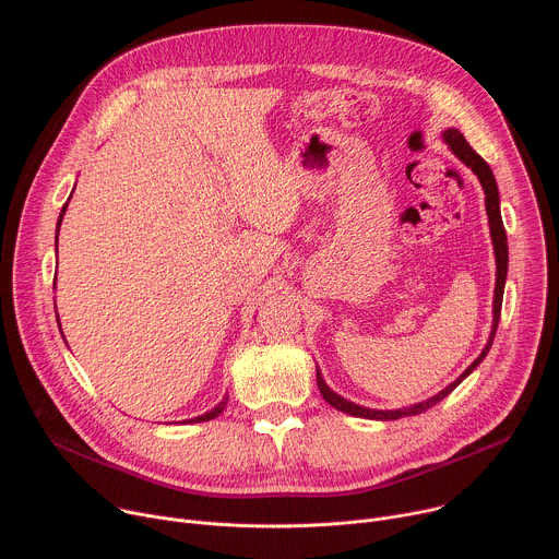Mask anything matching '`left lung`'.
<instances>
[{
	"label": "left lung",
	"instance_id": "obj_1",
	"mask_svg": "<svg viewBox=\"0 0 559 559\" xmlns=\"http://www.w3.org/2000/svg\"><path fill=\"white\" fill-rule=\"evenodd\" d=\"M444 141L451 145V150L455 152V156L460 158L462 164H466L475 175L477 179H480L483 188H485V205H487V214H489V227H491V238H493V250H496V263H498V278H496V298H493V330H491V336H489V343L485 347V352L477 356L471 367L455 380L451 382L447 389H442L438 395L429 397L427 403H420V405H414V407H407V409H397V412H373V409H365V407H358L349 401H345V397H341L338 393H334L321 371L316 369V382H318V389H321L325 401L338 409V412H345L349 416H358V418H371V420H397V418H405V416H418L427 409H431L433 405H438L440 401H444V397L477 367L483 362V358L489 354L491 345H493V338H496V332H498V323H500V311H502V296H504V281H507V267H509V246H507V231H504V223H502V214H500V194H498V183H496V177L489 168V164L485 162V158L477 154L468 143L466 139L462 136L460 130H447L444 132Z\"/></svg>",
	"mask_w": 559,
	"mask_h": 559
}]
</instances>
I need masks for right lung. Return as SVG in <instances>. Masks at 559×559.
Masks as SVG:
<instances>
[{"mask_svg":"<svg viewBox=\"0 0 559 559\" xmlns=\"http://www.w3.org/2000/svg\"><path fill=\"white\" fill-rule=\"evenodd\" d=\"M66 207H68V203L61 207V214H59V221H57V231H59V225H61V218H63ZM57 323H59V318H57ZM225 405H227V397H223V401H221L212 412H207V414H203V416H199V418H194V420H188V423H205V420H214L216 416H221V414H223Z\"/></svg>","mask_w":559,"mask_h":559,"instance_id":"obj_1","label":"right lung"}]
</instances>
